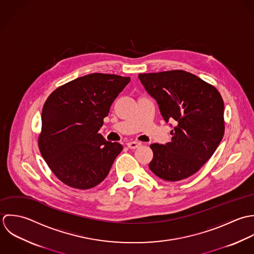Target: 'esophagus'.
<instances>
[{
  "label": "esophagus",
  "mask_w": 254,
  "mask_h": 254,
  "mask_svg": "<svg viewBox=\"0 0 254 254\" xmlns=\"http://www.w3.org/2000/svg\"><path fill=\"white\" fill-rule=\"evenodd\" d=\"M127 145V147L130 148V149H136V148H138V147L141 145V143H140V142H137V141H130V142H128Z\"/></svg>",
  "instance_id": "esophagus-1"
}]
</instances>
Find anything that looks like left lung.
<instances>
[{
  "instance_id": "8db88e82",
  "label": "left lung",
  "mask_w": 254,
  "mask_h": 254,
  "mask_svg": "<svg viewBox=\"0 0 254 254\" xmlns=\"http://www.w3.org/2000/svg\"><path fill=\"white\" fill-rule=\"evenodd\" d=\"M145 90L157 101L166 123L175 120L172 141L153 143L149 169L162 180L177 182L195 174L220 144L224 101L213 85L185 70L139 73Z\"/></svg>"
}]
</instances>
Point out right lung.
Here are the masks:
<instances>
[{"instance_id":"add662e5","label":"right lung","mask_w":254,"mask_h":254,"mask_svg":"<svg viewBox=\"0 0 254 254\" xmlns=\"http://www.w3.org/2000/svg\"><path fill=\"white\" fill-rule=\"evenodd\" d=\"M130 78L91 73L54 90L42 110L38 146L54 175L64 185L89 190L107 177L123 150L98 133L110 107Z\"/></svg>"}]
</instances>
